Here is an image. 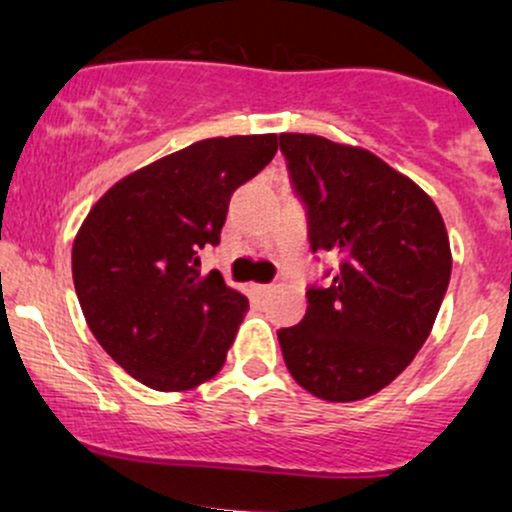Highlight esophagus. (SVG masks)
<instances>
[{"label":"esophagus","mask_w":512,"mask_h":512,"mask_svg":"<svg viewBox=\"0 0 512 512\" xmlns=\"http://www.w3.org/2000/svg\"><path fill=\"white\" fill-rule=\"evenodd\" d=\"M255 291L257 294H269V291H272V284H255Z\"/></svg>","instance_id":"34e87169"}]
</instances>
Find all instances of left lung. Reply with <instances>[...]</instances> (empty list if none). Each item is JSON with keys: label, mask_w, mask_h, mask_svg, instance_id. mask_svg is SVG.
<instances>
[{"label": "left lung", "mask_w": 512, "mask_h": 512, "mask_svg": "<svg viewBox=\"0 0 512 512\" xmlns=\"http://www.w3.org/2000/svg\"><path fill=\"white\" fill-rule=\"evenodd\" d=\"M313 252L338 255L328 289L277 333L296 384L323 401H362L389 386L428 340L452 272L445 221L413 179L364 148L282 133Z\"/></svg>", "instance_id": "1"}]
</instances>
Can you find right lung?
Segmentation results:
<instances>
[{"mask_svg": "<svg viewBox=\"0 0 512 512\" xmlns=\"http://www.w3.org/2000/svg\"><path fill=\"white\" fill-rule=\"evenodd\" d=\"M277 153V136L206 138L116 182L84 218L72 279L94 338L133 379L187 391L218 374L247 299L201 274L230 196Z\"/></svg>", "mask_w": 512, "mask_h": 512, "instance_id": "obj_1", "label": "right lung"}]
</instances>
